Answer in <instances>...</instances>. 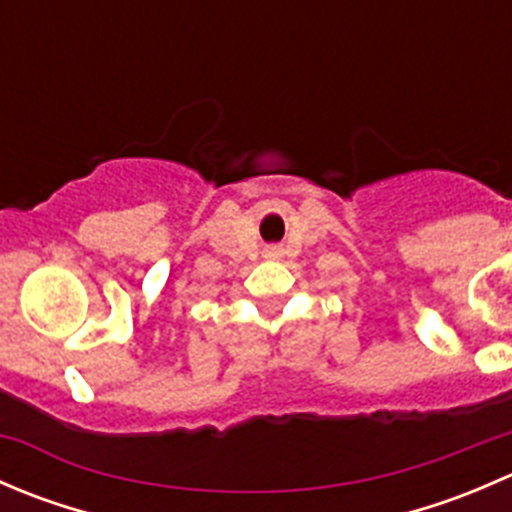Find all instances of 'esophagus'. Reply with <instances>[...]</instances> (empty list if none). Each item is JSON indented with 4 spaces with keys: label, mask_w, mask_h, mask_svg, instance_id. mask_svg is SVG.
Instances as JSON below:
<instances>
[{
    "label": "esophagus",
    "mask_w": 512,
    "mask_h": 512,
    "mask_svg": "<svg viewBox=\"0 0 512 512\" xmlns=\"http://www.w3.org/2000/svg\"><path fill=\"white\" fill-rule=\"evenodd\" d=\"M265 257H270V260H277V257H282V250L277 245H270L265 250Z\"/></svg>",
    "instance_id": "1"
}]
</instances>
